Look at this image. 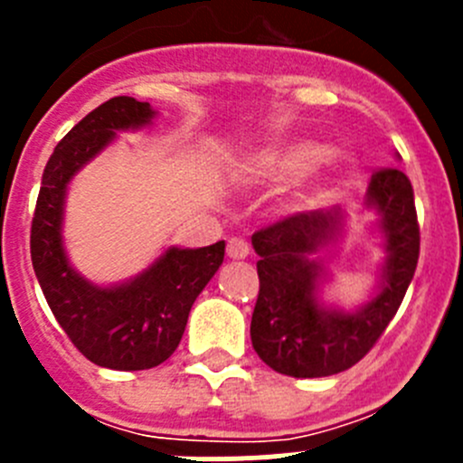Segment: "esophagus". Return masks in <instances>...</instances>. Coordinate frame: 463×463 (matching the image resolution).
Returning a JSON list of instances; mask_svg holds the SVG:
<instances>
[{
  "label": "esophagus",
  "mask_w": 463,
  "mask_h": 463,
  "mask_svg": "<svg viewBox=\"0 0 463 463\" xmlns=\"http://www.w3.org/2000/svg\"><path fill=\"white\" fill-rule=\"evenodd\" d=\"M250 255V245L243 239H232L227 243V257L229 260H245Z\"/></svg>",
  "instance_id": "34e87169"
}]
</instances>
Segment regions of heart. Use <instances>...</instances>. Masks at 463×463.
<instances>
[{
  "label": "heart",
  "instance_id": "obj_1",
  "mask_svg": "<svg viewBox=\"0 0 463 463\" xmlns=\"http://www.w3.org/2000/svg\"><path fill=\"white\" fill-rule=\"evenodd\" d=\"M350 171V162L338 150L320 146L310 138L282 141L252 153L241 165L243 181L255 185H278L289 177V202L292 211H308L326 202Z\"/></svg>",
  "mask_w": 463,
  "mask_h": 463
}]
</instances>
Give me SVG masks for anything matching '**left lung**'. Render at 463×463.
<instances>
[{
	"label": "left lung",
	"instance_id": "obj_1",
	"mask_svg": "<svg viewBox=\"0 0 463 463\" xmlns=\"http://www.w3.org/2000/svg\"><path fill=\"white\" fill-rule=\"evenodd\" d=\"M375 213L384 261L371 297L353 310L326 304L322 252L345 234V211L297 213L252 234L260 255V297L250 322L255 353L292 378H325L350 369L369 353L399 310L415 276L420 224L408 175L375 171L364 196Z\"/></svg>",
	"mask_w": 463,
	"mask_h": 463
}]
</instances>
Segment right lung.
Masks as SVG:
<instances>
[{"label":"right lung","instance_id":"right-lung-1","mask_svg":"<svg viewBox=\"0 0 463 463\" xmlns=\"http://www.w3.org/2000/svg\"><path fill=\"white\" fill-rule=\"evenodd\" d=\"M157 110L134 97H113L57 143L41 178L32 220V264L48 306L71 343L97 366L143 371L174 354L192 304L224 260V241L206 248H166L148 269L116 285H97L64 250L69 183L104 153L118 132L153 125Z\"/></svg>","mask_w":463,"mask_h":463}]
</instances>
